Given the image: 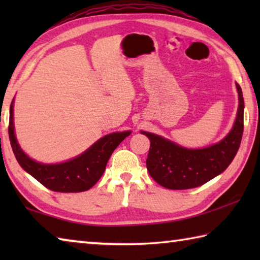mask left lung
I'll list each match as a JSON object with an SVG mask.
<instances>
[{
    "mask_svg": "<svg viewBox=\"0 0 260 260\" xmlns=\"http://www.w3.org/2000/svg\"><path fill=\"white\" fill-rule=\"evenodd\" d=\"M239 108L234 125L218 143L202 149L179 146L160 135L141 131L150 140L147 169L155 181L167 189L202 186L222 173L234 159L243 134L244 100L239 83Z\"/></svg>",
    "mask_w": 260,
    "mask_h": 260,
    "instance_id": "left-lung-1",
    "label": "left lung"
}]
</instances>
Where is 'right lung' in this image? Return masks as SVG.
Returning a JSON list of instances; mask_svg holds the SVG:
<instances>
[{
	"mask_svg": "<svg viewBox=\"0 0 260 260\" xmlns=\"http://www.w3.org/2000/svg\"><path fill=\"white\" fill-rule=\"evenodd\" d=\"M129 134L131 131L108 134L72 159L57 164H43L32 159L20 148L15 134L14 101L10 105L9 139L17 161L34 179L54 191L80 192L90 189L102 177L114 149Z\"/></svg>",
	"mask_w": 260,
	"mask_h": 260,
	"instance_id": "add662e5",
	"label": "right lung"
}]
</instances>
